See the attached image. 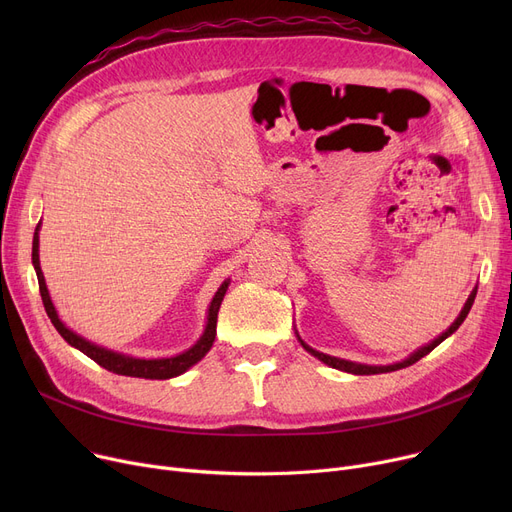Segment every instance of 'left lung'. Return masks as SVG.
I'll use <instances>...</instances> for the list:
<instances>
[{"instance_id":"left-lung-1","label":"left lung","mask_w":512,"mask_h":512,"mask_svg":"<svg viewBox=\"0 0 512 512\" xmlns=\"http://www.w3.org/2000/svg\"><path fill=\"white\" fill-rule=\"evenodd\" d=\"M475 294H477V286L471 290V294H469V299H467L465 307L461 309L459 317H456V319L452 321L450 328H448L446 332H442L438 338H434L432 342H427L425 346L417 348V351H415V353H411L407 359H402V361L392 363V365H365V363H355V361H346V359H338V357H332V355H326V353H319V351H315V348H311V346H309V344L299 336V332H297V330H294V334H297V338H299L301 346L305 348V351H307L309 355H313L315 359H319L321 363H326V365H330V367H334V369H340V371H346V373H353V375L390 373V371H396V369H402V367H409V365L417 363L421 357H425V355L432 353L434 348H436L440 342H444L448 336H452L456 330H459V326L463 324L465 317H467V315H469V311H471V305H473V301H475Z\"/></svg>"}]
</instances>
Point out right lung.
<instances>
[{"mask_svg":"<svg viewBox=\"0 0 512 512\" xmlns=\"http://www.w3.org/2000/svg\"><path fill=\"white\" fill-rule=\"evenodd\" d=\"M39 230H41V222L35 228V236H33V265L37 272V280H39V292L41 299L45 305V311L51 319V324L56 326V330L60 332V336L74 348H78L80 353H85L89 359H93L95 363H99L103 369L114 371L118 375H130V378H143V380H170L176 378V375H182L184 371L191 369L195 363H199L207 353L209 348L213 346L215 340V326H218V311L220 305L224 301V294L230 286V278L222 282V286L218 288V292L213 294V299L209 303L207 309V321H205V330L199 336V340L186 348V351L172 355V357H159V359H141V357H132V355H124L118 351H112V348L99 346L87 338H83L80 334H76L74 330H70L64 321L60 319L56 307L51 303L49 290L45 284V276L41 272V261H39Z\"/></svg>","mask_w":512,"mask_h":512,"instance_id":"obj_1","label":"right lung"}]
</instances>
